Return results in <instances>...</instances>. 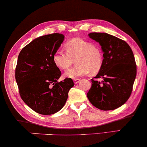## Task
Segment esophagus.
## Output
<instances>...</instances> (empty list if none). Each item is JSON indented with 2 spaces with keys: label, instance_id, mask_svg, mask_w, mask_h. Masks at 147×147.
<instances>
[{
  "label": "esophagus",
  "instance_id": "esophagus-1",
  "mask_svg": "<svg viewBox=\"0 0 147 147\" xmlns=\"http://www.w3.org/2000/svg\"><path fill=\"white\" fill-rule=\"evenodd\" d=\"M80 80H81L80 79H74V83H75V84H78L80 82Z\"/></svg>",
  "mask_w": 147,
  "mask_h": 147
}]
</instances>
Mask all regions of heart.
Segmentation results:
<instances>
[{"label": "heart", "mask_w": 147, "mask_h": 147, "mask_svg": "<svg viewBox=\"0 0 147 147\" xmlns=\"http://www.w3.org/2000/svg\"><path fill=\"white\" fill-rule=\"evenodd\" d=\"M66 53L57 50L53 55V61L59 69L66 70L71 67L76 60V65L66 71L68 78H75L87 75L94 76L99 73L104 63L101 49L92 42L82 38H74L64 45Z\"/></svg>", "instance_id": "obj_1"}]
</instances>
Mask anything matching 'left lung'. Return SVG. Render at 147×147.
I'll list each match as a JSON object with an SVG mask.
<instances>
[{"label": "left lung", "mask_w": 147, "mask_h": 147, "mask_svg": "<svg viewBox=\"0 0 147 147\" xmlns=\"http://www.w3.org/2000/svg\"><path fill=\"white\" fill-rule=\"evenodd\" d=\"M90 38L102 46L104 63L92 79L87 97L92 105L102 110L119 108L130 96L136 76V65L131 48L124 40L107 33H91ZM102 78L100 82L95 79Z\"/></svg>", "instance_id": "obj_1"}]
</instances>
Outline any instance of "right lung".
Returning <instances> with one entry per match:
<instances>
[{"instance_id": "right-lung-1", "label": "right lung", "mask_w": 147, "mask_h": 147, "mask_svg": "<svg viewBox=\"0 0 147 147\" xmlns=\"http://www.w3.org/2000/svg\"><path fill=\"white\" fill-rule=\"evenodd\" d=\"M63 39L59 33L41 36L24 47L18 57L15 79L20 96L32 110L43 115L59 111L74 86L71 78L57 82L61 71L53 55Z\"/></svg>"}]
</instances>
